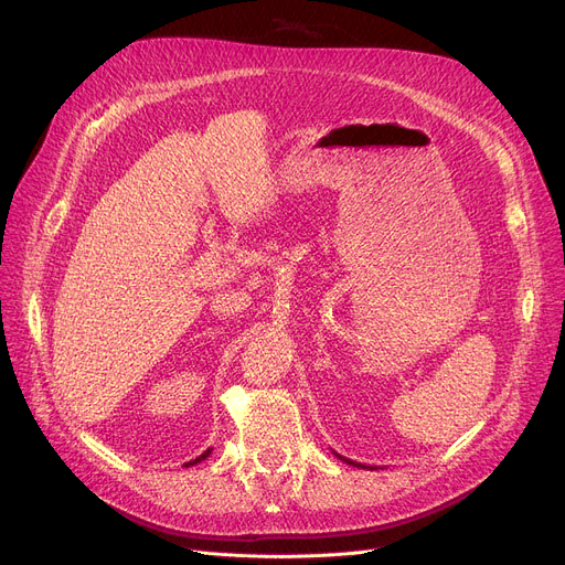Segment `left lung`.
<instances>
[{"label": "left lung", "instance_id": "left-lung-1", "mask_svg": "<svg viewBox=\"0 0 565 565\" xmlns=\"http://www.w3.org/2000/svg\"><path fill=\"white\" fill-rule=\"evenodd\" d=\"M339 456V454H337ZM341 458V456H339ZM343 462H348V465H352V467H366V465H362V462H354V460H348V458H341Z\"/></svg>", "mask_w": 565, "mask_h": 565}]
</instances>
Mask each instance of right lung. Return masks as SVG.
Listing matches in <instances>:
<instances>
[{"label": "right lung", "instance_id": "right-lung-1", "mask_svg": "<svg viewBox=\"0 0 565 565\" xmlns=\"http://www.w3.org/2000/svg\"><path fill=\"white\" fill-rule=\"evenodd\" d=\"M207 456H211V449H207V451H203L199 458H194V460H190V462H185V467H190V465H196V462H201V460H205Z\"/></svg>", "mask_w": 565, "mask_h": 565}]
</instances>
